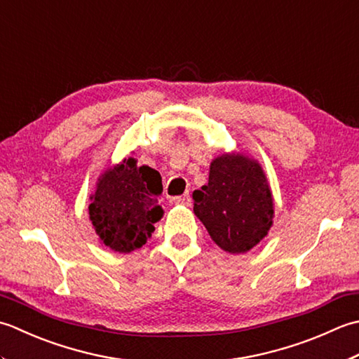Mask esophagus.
Masks as SVG:
<instances>
[{
    "mask_svg": "<svg viewBox=\"0 0 359 359\" xmlns=\"http://www.w3.org/2000/svg\"><path fill=\"white\" fill-rule=\"evenodd\" d=\"M173 201L177 203V204H182V206H189V204H190V195L187 192V194L181 195V196H175Z\"/></svg>",
    "mask_w": 359,
    "mask_h": 359,
    "instance_id": "obj_1",
    "label": "esophagus"
}]
</instances>
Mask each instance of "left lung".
<instances>
[{
    "instance_id": "8db88e82",
    "label": "left lung",
    "mask_w": 359,
    "mask_h": 359,
    "mask_svg": "<svg viewBox=\"0 0 359 359\" xmlns=\"http://www.w3.org/2000/svg\"><path fill=\"white\" fill-rule=\"evenodd\" d=\"M192 198L210 238L231 254L250 251L271 228V190L262 167L246 156L212 161L209 182L194 190Z\"/></svg>"
}]
</instances>
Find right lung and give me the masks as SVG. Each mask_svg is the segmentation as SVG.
Here are the masks:
<instances>
[{
	"label": "right lung",
	"mask_w": 359,
	"mask_h": 359,
	"mask_svg": "<svg viewBox=\"0 0 359 359\" xmlns=\"http://www.w3.org/2000/svg\"><path fill=\"white\" fill-rule=\"evenodd\" d=\"M161 175L133 158L109 169L91 196L90 220L104 245L116 252H131L147 243L153 223L163 217Z\"/></svg>",
	"instance_id": "right-lung-1"
}]
</instances>
